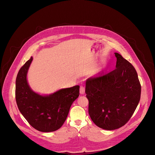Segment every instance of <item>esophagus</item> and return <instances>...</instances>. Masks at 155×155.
Here are the masks:
<instances>
[{
  "label": "esophagus",
  "mask_w": 155,
  "mask_h": 155,
  "mask_svg": "<svg viewBox=\"0 0 155 155\" xmlns=\"http://www.w3.org/2000/svg\"><path fill=\"white\" fill-rule=\"evenodd\" d=\"M84 87L83 86H80V93L81 94H84Z\"/></svg>",
  "instance_id": "esophagus-1"
}]
</instances>
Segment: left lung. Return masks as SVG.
I'll return each instance as SVG.
<instances>
[{
  "instance_id": "1",
  "label": "left lung",
  "mask_w": 155,
  "mask_h": 155,
  "mask_svg": "<svg viewBox=\"0 0 155 155\" xmlns=\"http://www.w3.org/2000/svg\"><path fill=\"white\" fill-rule=\"evenodd\" d=\"M115 55V69L86 81L89 115L96 126L105 130L124 126L140 99L141 86L135 68L119 53Z\"/></svg>"
}]
</instances>
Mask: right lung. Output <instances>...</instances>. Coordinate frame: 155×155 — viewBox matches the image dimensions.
Masks as SVG:
<instances>
[{"label":"right lung","mask_w":155,"mask_h":155,"mask_svg":"<svg viewBox=\"0 0 155 155\" xmlns=\"http://www.w3.org/2000/svg\"><path fill=\"white\" fill-rule=\"evenodd\" d=\"M33 60L31 57L19 71L16 79L15 96L21 114L35 129L44 132L59 129L79 96L78 85L63 88L49 95H40L31 90L27 74Z\"/></svg>","instance_id":"obj_1"}]
</instances>
